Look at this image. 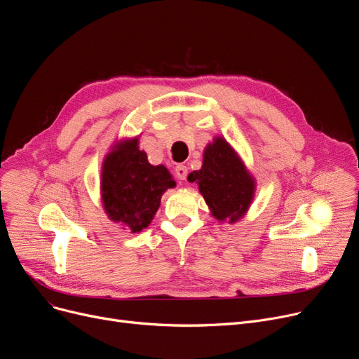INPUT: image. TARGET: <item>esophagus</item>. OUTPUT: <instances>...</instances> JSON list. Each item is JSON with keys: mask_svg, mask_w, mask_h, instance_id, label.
I'll list each match as a JSON object with an SVG mask.
<instances>
[{"mask_svg": "<svg viewBox=\"0 0 359 359\" xmlns=\"http://www.w3.org/2000/svg\"><path fill=\"white\" fill-rule=\"evenodd\" d=\"M176 176H177V179L184 180L186 176H188V167L183 165V164L176 165Z\"/></svg>", "mask_w": 359, "mask_h": 359, "instance_id": "esophagus-1", "label": "esophagus"}]
</instances>
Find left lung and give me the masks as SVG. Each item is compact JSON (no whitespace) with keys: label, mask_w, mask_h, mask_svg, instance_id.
<instances>
[{"label":"left lung","mask_w":359,"mask_h":359,"mask_svg":"<svg viewBox=\"0 0 359 359\" xmlns=\"http://www.w3.org/2000/svg\"><path fill=\"white\" fill-rule=\"evenodd\" d=\"M188 180L198 183L212 215L220 222L235 223L254 199L255 182L223 137H215L205 148L201 170L192 171Z\"/></svg>","instance_id":"8db88e82"}]
</instances>
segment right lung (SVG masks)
Here are the masks:
<instances>
[{
    "instance_id": "add662e5",
    "label": "right lung",
    "mask_w": 359,
    "mask_h": 359,
    "mask_svg": "<svg viewBox=\"0 0 359 359\" xmlns=\"http://www.w3.org/2000/svg\"><path fill=\"white\" fill-rule=\"evenodd\" d=\"M176 182L164 165H151L137 137L114 145L101 173L104 210L116 223L132 233L148 227L157 212L161 195Z\"/></svg>"
}]
</instances>
